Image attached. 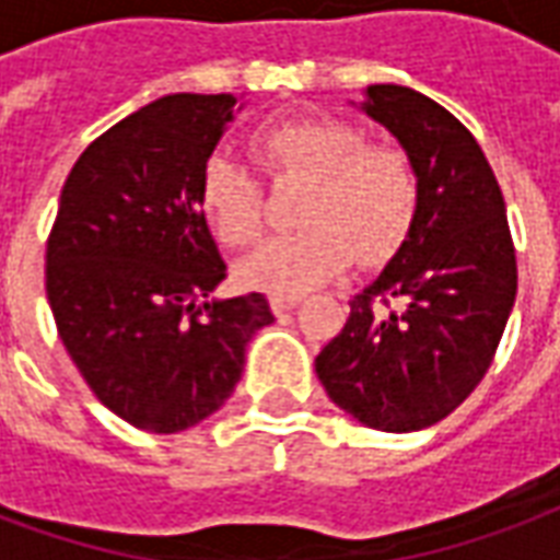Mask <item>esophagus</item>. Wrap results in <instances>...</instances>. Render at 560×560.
<instances>
[{
	"label": "esophagus",
	"mask_w": 560,
	"mask_h": 560,
	"mask_svg": "<svg viewBox=\"0 0 560 560\" xmlns=\"http://www.w3.org/2000/svg\"><path fill=\"white\" fill-rule=\"evenodd\" d=\"M301 304V298L298 295H275L271 298V310H275L277 316L280 313H289V310H295Z\"/></svg>",
	"instance_id": "esophagus-1"
}]
</instances>
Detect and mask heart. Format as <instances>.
Segmentation results:
<instances>
[{"label":"heart","instance_id":"heart-1","mask_svg":"<svg viewBox=\"0 0 560 560\" xmlns=\"http://www.w3.org/2000/svg\"><path fill=\"white\" fill-rule=\"evenodd\" d=\"M250 151L275 178H304L295 235L275 238L238 265V277L275 295H304L340 277L354 256L364 265L390 259L418 218L420 182L409 154L366 145L340 118H292L250 133ZM199 208L230 247L262 235L259 182L226 154L199 170Z\"/></svg>","mask_w":560,"mask_h":560}]
</instances>
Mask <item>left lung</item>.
<instances>
[{
  "label": "left lung",
  "instance_id": "1",
  "mask_svg": "<svg viewBox=\"0 0 560 560\" xmlns=\"http://www.w3.org/2000/svg\"><path fill=\"white\" fill-rule=\"evenodd\" d=\"M361 113L402 145L418 218L316 358L328 397L382 432L447 418L487 375L516 301V253L492 166L459 118L409 85H366Z\"/></svg>",
  "mask_w": 560,
  "mask_h": 560
}]
</instances>
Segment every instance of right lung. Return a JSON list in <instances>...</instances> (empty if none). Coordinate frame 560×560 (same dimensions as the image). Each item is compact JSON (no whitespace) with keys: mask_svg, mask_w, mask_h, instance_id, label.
<instances>
[{"mask_svg":"<svg viewBox=\"0 0 560 560\" xmlns=\"http://www.w3.org/2000/svg\"><path fill=\"white\" fill-rule=\"evenodd\" d=\"M235 95H166L73 163L47 241V301L85 385L145 432H182L232 397L259 292L214 298L226 262L199 208V170Z\"/></svg>","mask_w":560,"mask_h":560,"instance_id":"right-lung-1","label":"right lung"}]
</instances>
